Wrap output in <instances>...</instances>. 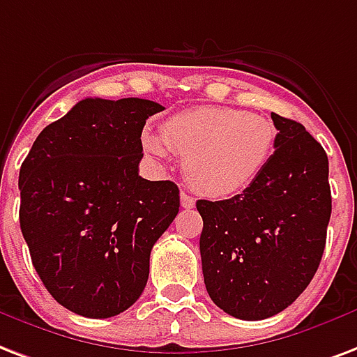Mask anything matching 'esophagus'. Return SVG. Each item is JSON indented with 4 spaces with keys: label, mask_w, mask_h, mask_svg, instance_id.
<instances>
[{
    "label": "esophagus",
    "mask_w": 357,
    "mask_h": 357,
    "mask_svg": "<svg viewBox=\"0 0 357 357\" xmlns=\"http://www.w3.org/2000/svg\"><path fill=\"white\" fill-rule=\"evenodd\" d=\"M179 198H181V208H185V209H192L195 208V198L192 197H189V195H187V192H181V195H179Z\"/></svg>",
    "instance_id": "obj_1"
}]
</instances>
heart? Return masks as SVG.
Here are the masks:
<instances>
[{
    "label": "heart",
    "instance_id": "heart-1",
    "mask_svg": "<svg viewBox=\"0 0 357 357\" xmlns=\"http://www.w3.org/2000/svg\"><path fill=\"white\" fill-rule=\"evenodd\" d=\"M277 142L275 125L232 106H198L168 119L162 135L144 132L157 159L170 151L185 162L190 183L208 197H234L266 170Z\"/></svg>",
    "mask_w": 357,
    "mask_h": 357
}]
</instances>
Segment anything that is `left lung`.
<instances>
[{
  "label": "left lung",
  "instance_id": "8db88e82",
  "mask_svg": "<svg viewBox=\"0 0 357 357\" xmlns=\"http://www.w3.org/2000/svg\"><path fill=\"white\" fill-rule=\"evenodd\" d=\"M275 151L251 187L228 200H198L206 290L230 317L284 311L317 273L331 215L328 155L294 119L271 114Z\"/></svg>",
  "mask_w": 357,
  "mask_h": 357
}]
</instances>
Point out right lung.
Instances as JSON below:
<instances>
[{
  "mask_svg": "<svg viewBox=\"0 0 357 357\" xmlns=\"http://www.w3.org/2000/svg\"><path fill=\"white\" fill-rule=\"evenodd\" d=\"M148 99H82L40 130L22 162L20 228L52 298L88 318L127 311L149 255L179 211L174 181L138 176Z\"/></svg>",
  "mask_w": 357,
  "mask_h": 357,
  "instance_id": "obj_1",
  "label": "right lung"
}]
</instances>
